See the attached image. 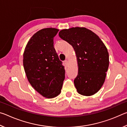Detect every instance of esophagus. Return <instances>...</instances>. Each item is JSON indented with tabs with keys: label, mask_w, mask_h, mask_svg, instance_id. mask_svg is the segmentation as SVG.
Wrapping results in <instances>:
<instances>
[{
	"label": "esophagus",
	"mask_w": 127,
	"mask_h": 127,
	"mask_svg": "<svg viewBox=\"0 0 127 127\" xmlns=\"http://www.w3.org/2000/svg\"><path fill=\"white\" fill-rule=\"evenodd\" d=\"M64 63H65V65L67 66L68 64V60H65V61H64Z\"/></svg>",
	"instance_id": "obj_1"
}]
</instances>
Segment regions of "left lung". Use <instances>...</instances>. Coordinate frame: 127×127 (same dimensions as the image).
Instances as JSON below:
<instances>
[{
  "mask_svg": "<svg viewBox=\"0 0 127 127\" xmlns=\"http://www.w3.org/2000/svg\"><path fill=\"white\" fill-rule=\"evenodd\" d=\"M59 36L73 46L78 66L74 80L78 94L92 96L104 84L109 64V53L100 37L85 27L64 29Z\"/></svg>",
  "mask_w": 127,
  "mask_h": 127,
  "instance_id": "obj_1",
  "label": "left lung"
}]
</instances>
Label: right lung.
<instances>
[{
    "instance_id": "right-lung-1",
    "label": "right lung",
    "mask_w": 127,
    "mask_h": 127,
    "mask_svg": "<svg viewBox=\"0 0 127 127\" xmlns=\"http://www.w3.org/2000/svg\"><path fill=\"white\" fill-rule=\"evenodd\" d=\"M58 29L39 30L28 41L23 63L28 81L42 96L51 98L61 94L65 69L54 48V37Z\"/></svg>"
}]
</instances>
